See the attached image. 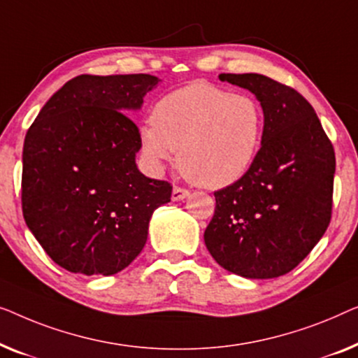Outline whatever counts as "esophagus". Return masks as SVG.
<instances>
[{
    "label": "esophagus",
    "mask_w": 358,
    "mask_h": 358,
    "mask_svg": "<svg viewBox=\"0 0 358 358\" xmlns=\"http://www.w3.org/2000/svg\"><path fill=\"white\" fill-rule=\"evenodd\" d=\"M189 191L185 189V188H180V186H175L173 191H172V199L173 201H181L185 198H188Z\"/></svg>",
    "instance_id": "1"
}]
</instances>
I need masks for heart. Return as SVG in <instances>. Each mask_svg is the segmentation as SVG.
Masks as SVG:
<instances>
[{
  "label": "heart",
  "mask_w": 358,
  "mask_h": 358,
  "mask_svg": "<svg viewBox=\"0 0 358 358\" xmlns=\"http://www.w3.org/2000/svg\"><path fill=\"white\" fill-rule=\"evenodd\" d=\"M264 112L251 95L209 84L173 90L139 129L143 155L154 169L178 150L181 173L204 188H224L246 173L258 154Z\"/></svg>",
  "instance_id": "b5f03b06"
}]
</instances>
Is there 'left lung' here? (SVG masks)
I'll list each match as a JSON object with an SVG mask.
<instances>
[{
  "label": "left lung",
  "mask_w": 358,
  "mask_h": 358,
  "mask_svg": "<svg viewBox=\"0 0 358 358\" xmlns=\"http://www.w3.org/2000/svg\"><path fill=\"white\" fill-rule=\"evenodd\" d=\"M264 112L261 149L243 177L215 191L204 243L230 273L273 279L303 261L331 220L336 155L303 95L263 74H219Z\"/></svg>",
  "instance_id": "8db88e82"
}]
</instances>
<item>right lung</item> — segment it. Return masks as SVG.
Returning <instances> with one entry per match:
<instances>
[{"mask_svg": "<svg viewBox=\"0 0 358 358\" xmlns=\"http://www.w3.org/2000/svg\"><path fill=\"white\" fill-rule=\"evenodd\" d=\"M160 83L150 74L68 80L29 128L22 214L47 255L69 273L112 275L144 248L149 220L172 185L136 165L139 129L128 117Z\"/></svg>", "mask_w": 358, "mask_h": 358, "instance_id": "obj_1", "label": "right lung"}]
</instances>
